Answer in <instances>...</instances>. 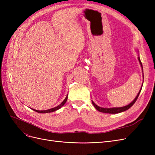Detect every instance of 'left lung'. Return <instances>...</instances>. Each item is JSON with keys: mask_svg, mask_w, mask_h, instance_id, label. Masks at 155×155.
I'll return each instance as SVG.
<instances>
[{"mask_svg": "<svg viewBox=\"0 0 155 155\" xmlns=\"http://www.w3.org/2000/svg\"><path fill=\"white\" fill-rule=\"evenodd\" d=\"M137 51L138 52V50H137ZM138 61H139V63L140 64V65H141V67H142V74H143V67H142V64L141 63V61H140V56L138 55ZM142 86H143V83H142V85L141 87V88H140V91L138 93L137 96H136V97L134 99V100L130 103V104L127 105L126 106H124V107H112V108H104V107H99L98 105H97L96 104H95V103L92 100V104L94 105V107L96 109L100 111L101 112H104V113H109V114H117V113H120V112H124L127 110H128L129 109H130V108L132 107L134 103L136 102V101L138 99V97L140 94V92H141V90H142Z\"/></svg>", "mask_w": 155, "mask_h": 155, "instance_id": "8db88e82", "label": "left lung"}]
</instances>
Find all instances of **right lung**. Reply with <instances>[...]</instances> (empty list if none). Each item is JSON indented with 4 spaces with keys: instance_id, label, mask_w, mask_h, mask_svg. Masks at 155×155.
Returning a JSON list of instances; mask_svg holds the SVG:
<instances>
[{
    "instance_id": "add662e5",
    "label": "right lung",
    "mask_w": 155,
    "mask_h": 155,
    "mask_svg": "<svg viewBox=\"0 0 155 155\" xmlns=\"http://www.w3.org/2000/svg\"><path fill=\"white\" fill-rule=\"evenodd\" d=\"M67 99H68V94L66 97V98L63 100V101L61 104L60 105H59L58 106L55 107H54L52 108V109H48V110H35V109H31L32 110H34V111L37 112H39V113H50V112H54L55 110H57L58 109H59L61 107H62L65 103H66V101H67Z\"/></svg>"
}]
</instances>
